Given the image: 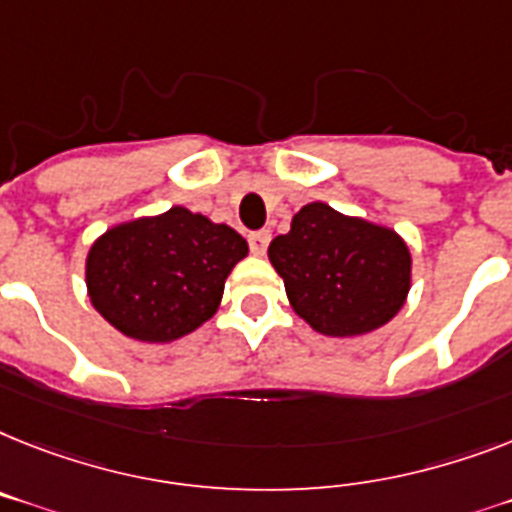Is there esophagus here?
<instances>
[{"instance_id": "34e87169", "label": "esophagus", "mask_w": 512, "mask_h": 512, "mask_svg": "<svg viewBox=\"0 0 512 512\" xmlns=\"http://www.w3.org/2000/svg\"><path fill=\"white\" fill-rule=\"evenodd\" d=\"M269 240H272V232L269 230H259V232H251L248 235V246L256 256H264L266 248H269Z\"/></svg>"}]
</instances>
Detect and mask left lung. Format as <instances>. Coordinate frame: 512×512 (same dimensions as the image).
<instances>
[{
    "label": "left lung",
    "instance_id": "obj_1",
    "mask_svg": "<svg viewBox=\"0 0 512 512\" xmlns=\"http://www.w3.org/2000/svg\"><path fill=\"white\" fill-rule=\"evenodd\" d=\"M295 314L329 337L366 335L398 314L411 287L400 235L316 201L269 246Z\"/></svg>",
    "mask_w": 512,
    "mask_h": 512
}]
</instances>
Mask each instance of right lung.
<instances>
[{
    "label": "right lung",
    "instance_id": "1",
    "mask_svg": "<svg viewBox=\"0 0 512 512\" xmlns=\"http://www.w3.org/2000/svg\"><path fill=\"white\" fill-rule=\"evenodd\" d=\"M248 243L227 225L172 206L117 225L86 261L91 303L122 335L172 342L211 319Z\"/></svg>",
    "mask_w": 512,
    "mask_h": 512
}]
</instances>
